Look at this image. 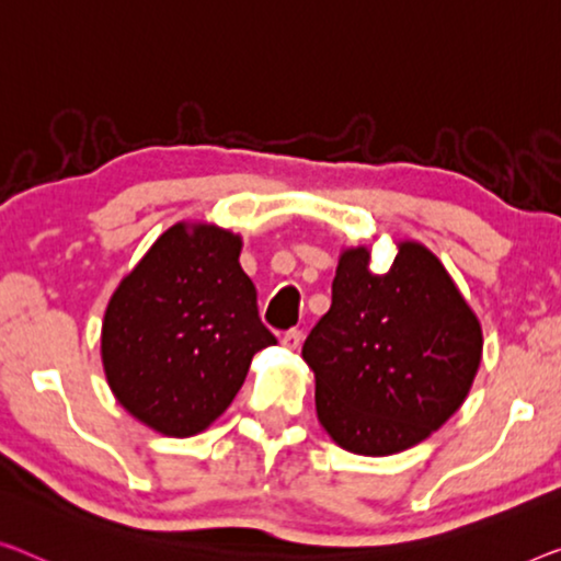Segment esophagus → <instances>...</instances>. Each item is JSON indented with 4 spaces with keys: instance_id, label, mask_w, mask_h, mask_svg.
<instances>
[{
    "instance_id": "esophagus-1",
    "label": "esophagus",
    "mask_w": 561,
    "mask_h": 561,
    "mask_svg": "<svg viewBox=\"0 0 561 561\" xmlns=\"http://www.w3.org/2000/svg\"><path fill=\"white\" fill-rule=\"evenodd\" d=\"M282 345L287 350H297L299 345H302V332L299 330H287L282 334Z\"/></svg>"
}]
</instances>
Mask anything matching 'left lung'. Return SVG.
<instances>
[{"label":"left lung","instance_id":"obj_1","mask_svg":"<svg viewBox=\"0 0 561 561\" xmlns=\"http://www.w3.org/2000/svg\"><path fill=\"white\" fill-rule=\"evenodd\" d=\"M481 324L438 256L403 241L386 274L340 254L330 312L305 340L317 417L357 456L415 446L454 415L481 363Z\"/></svg>","mask_w":561,"mask_h":561}]
</instances>
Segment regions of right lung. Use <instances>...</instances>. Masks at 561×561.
Here are the masks:
<instances>
[{"label": "right lung", "instance_id": "add662e5", "mask_svg": "<svg viewBox=\"0 0 561 561\" xmlns=\"http://www.w3.org/2000/svg\"><path fill=\"white\" fill-rule=\"evenodd\" d=\"M241 239L214 224H175L156 239L105 309L107 386L140 423L173 438L206 431L231 405L264 328L239 264Z\"/></svg>", "mask_w": 561, "mask_h": 561}]
</instances>
